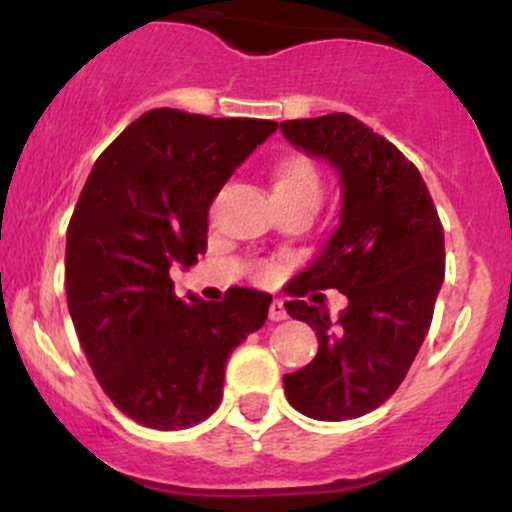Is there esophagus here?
<instances>
[{"label":"esophagus","mask_w":512,"mask_h":512,"mask_svg":"<svg viewBox=\"0 0 512 512\" xmlns=\"http://www.w3.org/2000/svg\"><path fill=\"white\" fill-rule=\"evenodd\" d=\"M282 319H287L285 302H280V299H275V302L270 304V322H282Z\"/></svg>","instance_id":"34e87169"}]
</instances>
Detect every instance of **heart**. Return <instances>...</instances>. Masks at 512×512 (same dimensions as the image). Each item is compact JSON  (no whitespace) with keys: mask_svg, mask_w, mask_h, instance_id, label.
I'll return each mask as SVG.
<instances>
[{"mask_svg":"<svg viewBox=\"0 0 512 512\" xmlns=\"http://www.w3.org/2000/svg\"><path fill=\"white\" fill-rule=\"evenodd\" d=\"M272 195H285V198H304L317 200L322 195V183L319 173L307 158L292 156L282 160L275 170V183H272ZM262 277H272L270 267L262 270Z\"/></svg>","mask_w":512,"mask_h":512,"instance_id":"heart-1","label":"heart"}]
</instances>
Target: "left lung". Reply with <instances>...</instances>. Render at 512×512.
<instances>
[{
	"instance_id": "left-lung-1",
	"label": "left lung",
	"mask_w": 512,
	"mask_h": 512,
	"mask_svg": "<svg viewBox=\"0 0 512 512\" xmlns=\"http://www.w3.org/2000/svg\"><path fill=\"white\" fill-rule=\"evenodd\" d=\"M280 131L342 183L339 225L297 275L294 294H347L337 317L324 302H285L319 342L304 369L285 374V394L317 421L359 418L391 399L426 339L446 272L443 227L416 165L354 116L282 121Z\"/></svg>"
}]
</instances>
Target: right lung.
Listing matches in <instances>:
<instances>
[{"instance_id":"right-lung-1","label":"right lung","mask_w":512,"mask_h":512,"mask_svg":"<svg viewBox=\"0 0 512 512\" xmlns=\"http://www.w3.org/2000/svg\"><path fill=\"white\" fill-rule=\"evenodd\" d=\"M277 131L260 118L153 108L98 156L66 232V299L108 399L158 431L203 421L223 399L227 356L265 324L272 297L173 294L170 267L208 247V208Z\"/></svg>"}]
</instances>
